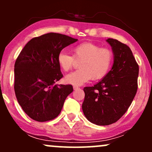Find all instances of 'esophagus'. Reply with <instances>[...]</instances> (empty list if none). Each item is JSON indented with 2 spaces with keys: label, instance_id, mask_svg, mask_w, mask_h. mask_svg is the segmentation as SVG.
<instances>
[{
  "label": "esophagus",
  "instance_id": "1",
  "mask_svg": "<svg viewBox=\"0 0 152 152\" xmlns=\"http://www.w3.org/2000/svg\"><path fill=\"white\" fill-rule=\"evenodd\" d=\"M73 88H74V90L78 89V88H78V86H73Z\"/></svg>",
  "mask_w": 152,
  "mask_h": 152
}]
</instances>
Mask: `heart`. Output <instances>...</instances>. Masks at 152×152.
<instances>
[{"label":"heart","mask_w":152,"mask_h":152,"mask_svg":"<svg viewBox=\"0 0 152 152\" xmlns=\"http://www.w3.org/2000/svg\"><path fill=\"white\" fill-rule=\"evenodd\" d=\"M73 56L61 51L57 56V63L62 71H69L74 64V59L80 62L79 70L71 72L64 77V81L69 84L80 86L93 80L104 78L112 66L114 54L111 50L101 48L94 43H80L72 49Z\"/></svg>","instance_id":"1"}]
</instances>
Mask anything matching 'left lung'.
<instances>
[{
    "instance_id": "8db88e82",
    "label": "left lung",
    "mask_w": 152,
    "mask_h": 152,
    "mask_svg": "<svg viewBox=\"0 0 152 152\" xmlns=\"http://www.w3.org/2000/svg\"><path fill=\"white\" fill-rule=\"evenodd\" d=\"M106 41L114 54L112 68L94 86L83 88L82 104L86 118L99 126L117 121L128 110L138 88L139 65L129 47L113 38Z\"/></svg>"
}]
</instances>
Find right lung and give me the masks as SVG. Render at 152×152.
<instances>
[{
  "mask_svg": "<svg viewBox=\"0 0 152 152\" xmlns=\"http://www.w3.org/2000/svg\"><path fill=\"white\" fill-rule=\"evenodd\" d=\"M78 41L70 36L48 33L26 43L14 66V90L24 112L35 121H50L61 113L71 85L56 84L63 77L57 63L63 48Z\"/></svg>",
  "mask_w": 152,
  "mask_h": 152,
  "instance_id": "obj_1",
  "label": "right lung"
}]
</instances>
